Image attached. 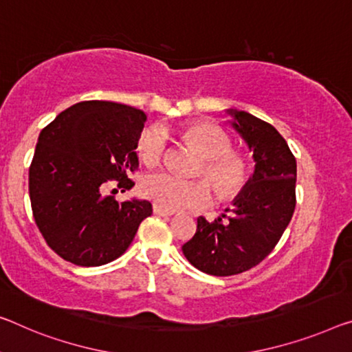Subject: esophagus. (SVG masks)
Masks as SVG:
<instances>
[{"mask_svg": "<svg viewBox=\"0 0 352 352\" xmlns=\"http://www.w3.org/2000/svg\"><path fill=\"white\" fill-rule=\"evenodd\" d=\"M154 214L160 215V217H168V215H173L171 210H166L164 208H160V206H157V204H154Z\"/></svg>", "mask_w": 352, "mask_h": 352, "instance_id": "obj_1", "label": "esophagus"}]
</instances>
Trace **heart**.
I'll use <instances>...</instances> for the list:
<instances>
[{"label": "heart", "instance_id": "obj_1", "mask_svg": "<svg viewBox=\"0 0 352 352\" xmlns=\"http://www.w3.org/2000/svg\"><path fill=\"white\" fill-rule=\"evenodd\" d=\"M182 138L204 157L201 175L212 184L221 198L239 193L248 179V160L232 151L230 135L210 122H192L181 131ZM166 138L159 127L143 131L138 140V155L146 165H159L165 155ZM144 197L166 210L197 209L210 201L206 181H187L171 173H153L142 184Z\"/></svg>", "mask_w": 352, "mask_h": 352}]
</instances>
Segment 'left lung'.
<instances>
[{"mask_svg": "<svg viewBox=\"0 0 352 352\" xmlns=\"http://www.w3.org/2000/svg\"><path fill=\"white\" fill-rule=\"evenodd\" d=\"M228 115L253 151L255 173L232 201L231 217H198L197 232L182 245L188 263L215 277L245 272L261 263L277 245L296 208L297 165L285 138L250 113L228 110Z\"/></svg>", "mask_w": 352, "mask_h": 352, "instance_id": "1", "label": "left lung"}]
</instances>
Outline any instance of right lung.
<instances>
[{
  "label": "right lung",
  "mask_w": 352,
  "mask_h": 352,
  "mask_svg": "<svg viewBox=\"0 0 352 352\" xmlns=\"http://www.w3.org/2000/svg\"><path fill=\"white\" fill-rule=\"evenodd\" d=\"M146 115L107 100L78 102L59 113L37 140L30 166V199L48 247L77 266L120 258L142 221L153 214L146 199L118 203L104 197L115 179L131 190Z\"/></svg>",
  "instance_id": "right-lung-1"
}]
</instances>
